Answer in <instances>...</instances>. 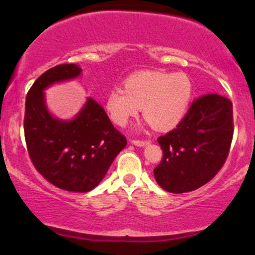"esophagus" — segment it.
<instances>
[{
  "label": "esophagus",
  "instance_id": "34e87169",
  "mask_svg": "<svg viewBox=\"0 0 255 255\" xmlns=\"http://www.w3.org/2000/svg\"><path fill=\"white\" fill-rule=\"evenodd\" d=\"M148 140H140V139H133L131 140V144L136 145V146H145L148 144Z\"/></svg>",
  "mask_w": 255,
  "mask_h": 255
}]
</instances>
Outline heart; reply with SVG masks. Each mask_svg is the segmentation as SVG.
Returning <instances> with one entry per match:
<instances>
[{
    "label": "heart",
    "instance_id": "heart-1",
    "mask_svg": "<svg viewBox=\"0 0 255 255\" xmlns=\"http://www.w3.org/2000/svg\"><path fill=\"white\" fill-rule=\"evenodd\" d=\"M192 92L191 79L183 73L145 71L126 79L125 89L114 87L105 107L119 126H125L141 108L146 121L154 128L169 129L186 115Z\"/></svg>",
    "mask_w": 255,
    "mask_h": 255
}]
</instances>
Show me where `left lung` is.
Listing matches in <instances>:
<instances>
[{"label":"left lung","instance_id":"obj_1","mask_svg":"<svg viewBox=\"0 0 255 255\" xmlns=\"http://www.w3.org/2000/svg\"><path fill=\"white\" fill-rule=\"evenodd\" d=\"M233 134L230 99L217 93L197 98L176 128L157 139L163 151L153 169L157 183L176 194L200 188L224 165Z\"/></svg>","mask_w":255,"mask_h":255}]
</instances>
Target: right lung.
<instances>
[{"label": "right lung", "instance_id": "right-lung-1", "mask_svg": "<svg viewBox=\"0 0 255 255\" xmlns=\"http://www.w3.org/2000/svg\"><path fill=\"white\" fill-rule=\"evenodd\" d=\"M80 73L77 64H58L34 81L26 96L24 131L32 164L46 181L63 191L86 193L103 180L127 139L91 97L71 121L49 114L43 91Z\"/></svg>", "mask_w": 255, "mask_h": 255}]
</instances>
